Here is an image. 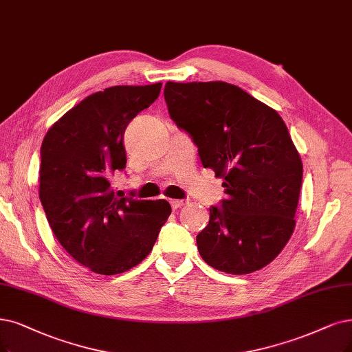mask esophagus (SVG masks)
<instances>
[{
  "mask_svg": "<svg viewBox=\"0 0 352 352\" xmlns=\"http://www.w3.org/2000/svg\"><path fill=\"white\" fill-rule=\"evenodd\" d=\"M169 204H171L173 209H179V207L186 206V201L184 200H171L169 201Z\"/></svg>",
  "mask_w": 352,
  "mask_h": 352,
  "instance_id": "34e87169",
  "label": "esophagus"
}]
</instances>
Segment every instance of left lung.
I'll use <instances>...</instances> for the list:
<instances>
[{"label": "left lung", "instance_id": "8db88e82", "mask_svg": "<svg viewBox=\"0 0 352 352\" xmlns=\"http://www.w3.org/2000/svg\"><path fill=\"white\" fill-rule=\"evenodd\" d=\"M175 124L199 148L204 168L225 178L226 199L210 207L197 248L210 267L250 274L274 259L296 226L303 165L280 114L223 81L165 84Z\"/></svg>", "mask_w": 352, "mask_h": 352}]
</instances>
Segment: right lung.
<instances>
[{
	"mask_svg": "<svg viewBox=\"0 0 352 352\" xmlns=\"http://www.w3.org/2000/svg\"><path fill=\"white\" fill-rule=\"evenodd\" d=\"M161 87L116 85L91 94L42 142L38 197L47 222L63 250L97 274H120L142 263L171 214L165 200L123 197L110 184L126 168L127 124Z\"/></svg>",
	"mask_w": 352,
	"mask_h": 352,
	"instance_id": "1",
	"label": "right lung"
}]
</instances>
